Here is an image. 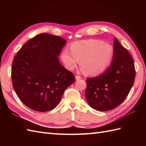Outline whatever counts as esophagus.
I'll list each match as a JSON object with an SVG mask.
<instances>
[{"label":"esophagus","instance_id":"34e87169","mask_svg":"<svg viewBox=\"0 0 146 146\" xmlns=\"http://www.w3.org/2000/svg\"><path fill=\"white\" fill-rule=\"evenodd\" d=\"M80 78H82V77H81V76H77V75H76V76H75V79H76V80H80Z\"/></svg>","mask_w":146,"mask_h":146}]
</instances>
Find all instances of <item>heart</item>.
I'll return each instance as SVG.
<instances>
[{
    "label": "heart",
    "mask_w": 146,
    "mask_h": 146,
    "mask_svg": "<svg viewBox=\"0 0 146 146\" xmlns=\"http://www.w3.org/2000/svg\"><path fill=\"white\" fill-rule=\"evenodd\" d=\"M70 50L61 51L60 58L64 67L73 71L80 60L82 70L88 75H97L109 66L113 57L112 46L98 39L82 40L73 42Z\"/></svg>",
    "instance_id": "1"
}]
</instances>
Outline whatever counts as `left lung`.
<instances>
[{"instance_id": "8db88e82", "label": "left lung", "mask_w": 146, "mask_h": 146, "mask_svg": "<svg viewBox=\"0 0 146 146\" xmlns=\"http://www.w3.org/2000/svg\"><path fill=\"white\" fill-rule=\"evenodd\" d=\"M110 66L101 75L86 79L85 97L90 106L108 111L122 103L134 83L135 71L132 58L116 38Z\"/></svg>"}]
</instances>
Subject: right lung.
Here are the masks:
<instances>
[{
    "label": "right lung",
    "instance_id": "add662e5",
    "mask_svg": "<svg viewBox=\"0 0 146 146\" xmlns=\"http://www.w3.org/2000/svg\"><path fill=\"white\" fill-rule=\"evenodd\" d=\"M66 43L60 36L40 34L27 41L15 56L12 85L18 97L31 109L42 112L52 110L75 82L73 74L58 59Z\"/></svg>",
    "mask_w": 146,
    "mask_h": 146
}]
</instances>
